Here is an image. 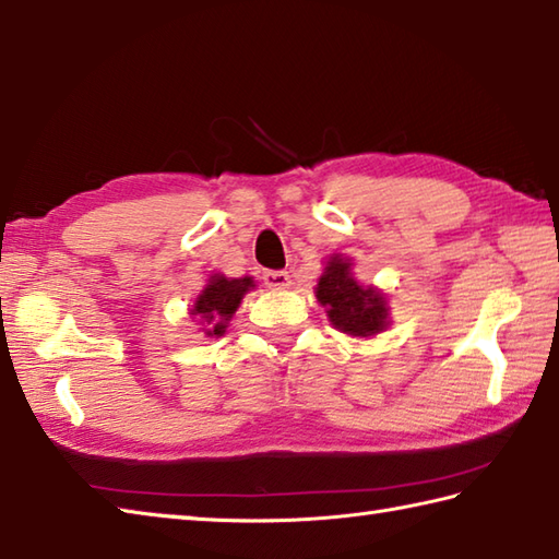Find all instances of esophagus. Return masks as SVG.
Listing matches in <instances>:
<instances>
[{"label": "esophagus", "mask_w": 559, "mask_h": 559, "mask_svg": "<svg viewBox=\"0 0 559 559\" xmlns=\"http://www.w3.org/2000/svg\"><path fill=\"white\" fill-rule=\"evenodd\" d=\"M263 282H265V287H270V289H289L292 287L289 272H284V270H270V272H265Z\"/></svg>", "instance_id": "34e87169"}]
</instances>
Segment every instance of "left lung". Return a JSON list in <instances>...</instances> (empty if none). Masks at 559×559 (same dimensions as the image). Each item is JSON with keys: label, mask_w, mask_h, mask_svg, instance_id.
I'll return each mask as SVG.
<instances>
[{"label": "left lung", "mask_w": 559, "mask_h": 559, "mask_svg": "<svg viewBox=\"0 0 559 559\" xmlns=\"http://www.w3.org/2000/svg\"><path fill=\"white\" fill-rule=\"evenodd\" d=\"M352 267V258L330 255L313 287L316 299L325 309L330 325L340 333L352 337L379 335L391 328L389 296L373 284H361Z\"/></svg>", "instance_id": "8db88e82"}]
</instances>
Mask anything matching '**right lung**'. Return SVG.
<instances>
[{
	"label": "right lung",
	"mask_w": 559,
	"mask_h": 559,
	"mask_svg": "<svg viewBox=\"0 0 559 559\" xmlns=\"http://www.w3.org/2000/svg\"><path fill=\"white\" fill-rule=\"evenodd\" d=\"M250 289H255L253 277H226L222 272H212L190 306V318L200 325V333L204 337H222Z\"/></svg>",
	"instance_id": "add662e5"
}]
</instances>
